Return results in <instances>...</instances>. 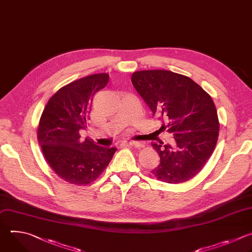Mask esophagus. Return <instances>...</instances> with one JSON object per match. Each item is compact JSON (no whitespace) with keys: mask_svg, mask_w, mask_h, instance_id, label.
I'll use <instances>...</instances> for the list:
<instances>
[{"mask_svg":"<svg viewBox=\"0 0 252 252\" xmlns=\"http://www.w3.org/2000/svg\"><path fill=\"white\" fill-rule=\"evenodd\" d=\"M130 146L132 147H135V148H142L143 147V144L141 142H138V141H130V142H127Z\"/></svg>","mask_w":252,"mask_h":252,"instance_id":"obj_1","label":"esophagus"}]
</instances>
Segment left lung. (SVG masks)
I'll use <instances>...</instances> for the list:
<instances>
[{
    "label": "left lung",
    "mask_w": 252,
    "mask_h": 252,
    "mask_svg": "<svg viewBox=\"0 0 252 252\" xmlns=\"http://www.w3.org/2000/svg\"><path fill=\"white\" fill-rule=\"evenodd\" d=\"M132 83L149 108L166 124L175 146L152 143L160 165L152 171L169 184L185 183L205 167L214 153L220 131L218 111L211 95L189 77L165 69L140 70Z\"/></svg>",
    "instance_id": "left-lung-1"
}]
</instances>
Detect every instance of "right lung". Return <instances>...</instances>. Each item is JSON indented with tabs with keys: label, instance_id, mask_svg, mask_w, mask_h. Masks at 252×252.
Returning a JSON list of instances; mask_svg holds the SVG:
<instances>
[{
	"label": "right lung",
	"instance_id": "1",
	"mask_svg": "<svg viewBox=\"0 0 252 252\" xmlns=\"http://www.w3.org/2000/svg\"><path fill=\"white\" fill-rule=\"evenodd\" d=\"M108 73L91 74L74 80L49 98L37 126V141L46 163L63 181L82 186L103 173L116 152L92 141L80 140L94 94L104 88Z\"/></svg>",
	"mask_w": 252,
	"mask_h": 252
}]
</instances>
